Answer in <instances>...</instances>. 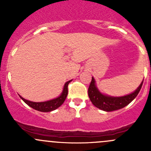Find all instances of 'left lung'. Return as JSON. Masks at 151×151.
<instances>
[{
    "mask_svg": "<svg viewBox=\"0 0 151 151\" xmlns=\"http://www.w3.org/2000/svg\"><path fill=\"white\" fill-rule=\"evenodd\" d=\"M142 83L143 81L134 92L129 95L120 97H113L101 93L96 86L95 80L93 77H92V80L88 88V96L93 104L101 110L106 111V112L118 110L127 106L129 103L132 102L136 98L141 90Z\"/></svg>",
    "mask_w": 151,
    "mask_h": 151,
    "instance_id": "8db88e82",
    "label": "left lung"
}]
</instances>
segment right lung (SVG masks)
Masks as SVG:
<instances>
[{
    "instance_id": "add662e5",
    "label": "right lung",
    "mask_w": 151,
    "mask_h": 151,
    "mask_svg": "<svg viewBox=\"0 0 151 151\" xmlns=\"http://www.w3.org/2000/svg\"><path fill=\"white\" fill-rule=\"evenodd\" d=\"M71 81V80H69V81L65 83L64 86H63V91H62L60 96L57 97V98L54 99L43 101V102H33V101H28V100L22 98L20 96H19V97L23 100V101H25V104H27L28 106H30V107L36 109V110L45 112H51V111L55 110L57 108H58L59 106H61L63 104L67 95H68V85L69 84Z\"/></svg>"
}]
</instances>
